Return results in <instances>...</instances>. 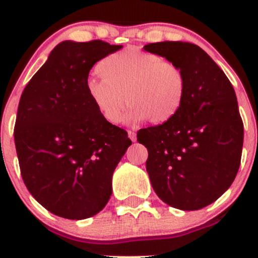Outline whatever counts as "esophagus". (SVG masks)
<instances>
[{
    "label": "esophagus",
    "instance_id": "34e87169",
    "mask_svg": "<svg viewBox=\"0 0 258 258\" xmlns=\"http://www.w3.org/2000/svg\"><path fill=\"white\" fill-rule=\"evenodd\" d=\"M128 137L132 142H136V139H137V133L135 131H128Z\"/></svg>",
    "mask_w": 258,
    "mask_h": 258
}]
</instances>
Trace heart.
I'll use <instances>...</instances> for the list:
<instances>
[{"instance_id": "heart-1", "label": "heart", "mask_w": 258, "mask_h": 258, "mask_svg": "<svg viewBox=\"0 0 258 258\" xmlns=\"http://www.w3.org/2000/svg\"><path fill=\"white\" fill-rule=\"evenodd\" d=\"M103 79L90 78L86 90L97 110L110 123L122 116L126 100L131 104L127 121L150 119L164 123L179 110L185 94V75L179 65L155 53L127 47L98 65Z\"/></svg>"}]
</instances>
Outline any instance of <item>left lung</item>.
<instances>
[{
	"instance_id": "left-lung-1",
	"label": "left lung",
	"mask_w": 258,
	"mask_h": 258,
	"mask_svg": "<svg viewBox=\"0 0 258 258\" xmlns=\"http://www.w3.org/2000/svg\"><path fill=\"white\" fill-rule=\"evenodd\" d=\"M144 49L179 65L186 81L184 99L172 119L137 133L148 149L147 172L167 205L200 210L229 188L240 166L244 125L235 92L197 44L165 41Z\"/></svg>"
}]
</instances>
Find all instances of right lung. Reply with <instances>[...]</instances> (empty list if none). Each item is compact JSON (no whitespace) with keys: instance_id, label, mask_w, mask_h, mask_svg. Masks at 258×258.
Returning a JSON list of instances; mask_svg holds the SVG:
<instances>
[{"instance_id":"1","label":"right lung","mask_w":258,"mask_h":258,"mask_svg":"<svg viewBox=\"0 0 258 258\" xmlns=\"http://www.w3.org/2000/svg\"><path fill=\"white\" fill-rule=\"evenodd\" d=\"M120 48L102 40L63 41L20 97L14 126L20 173L32 197L59 217L85 220L102 211L114 170L132 144L86 90L92 67Z\"/></svg>"}]
</instances>
